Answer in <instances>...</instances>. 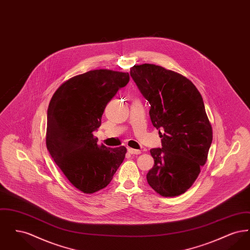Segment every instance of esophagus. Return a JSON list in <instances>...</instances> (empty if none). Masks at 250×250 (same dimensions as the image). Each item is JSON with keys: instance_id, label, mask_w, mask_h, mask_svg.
I'll use <instances>...</instances> for the list:
<instances>
[{"instance_id": "1", "label": "esophagus", "mask_w": 250, "mask_h": 250, "mask_svg": "<svg viewBox=\"0 0 250 250\" xmlns=\"http://www.w3.org/2000/svg\"><path fill=\"white\" fill-rule=\"evenodd\" d=\"M128 153L131 155H140L142 152L141 150H136V149H133V148H128Z\"/></svg>"}]
</instances>
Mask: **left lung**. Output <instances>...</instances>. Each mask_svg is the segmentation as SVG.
Returning <instances> with one entry per match:
<instances>
[{"mask_svg":"<svg viewBox=\"0 0 250 250\" xmlns=\"http://www.w3.org/2000/svg\"><path fill=\"white\" fill-rule=\"evenodd\" d=\"M130 76L151 105L149 114L162 143L150 150L155 165L147 182L163 197L179 196L198 178L213 141L202 95L188 79L159 65H134Z\"/></svg>","mask_w":250,"mask_h":250,"instance_id":"obj_1","label":"left lung"}]
</instances>
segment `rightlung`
<instances>
[{
	"label": "right lung",
	"mask_w": 250,
	"mask_h": 250,
	"mask_svg": "<svg viewBox=\"0 0 250 250\" xmlns=\"http://www.w3.org/2000/svg\"><path fill=\"white\" fill-rule=\"evenodd\" d=\"M128 82V73L91 70L64 82L50 99L47 148L64 176L85 194L105 188L125 159V146L98 145L93 133L107 103Z\"/></svg>",
	"instance_id": "obj_1"
}]
</instances>
